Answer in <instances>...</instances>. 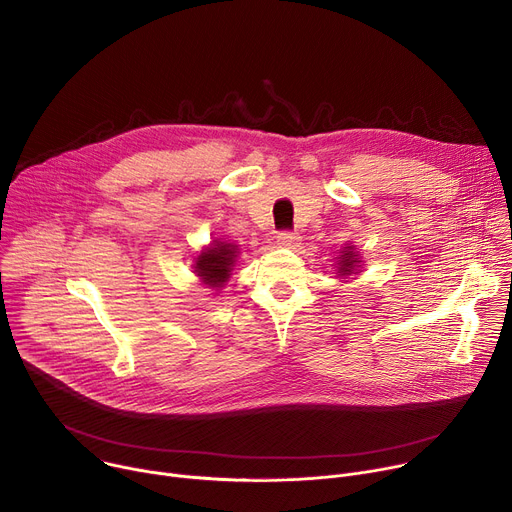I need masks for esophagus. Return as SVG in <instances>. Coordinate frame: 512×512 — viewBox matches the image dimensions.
Here are the masks:
<instances>
[{
    "instance_id": "1",
    "label": "esophagus",
    "mask_w": 512,
    "mask_h": 512,
    "mask_svg": "<svg viewBox=\"0 0 512 512\" xmlns=\"http://www.w3.org/2000/svg\"><path fill=\"white\" fill-rule=\"evenodd\" d=\"M277 243H279L281 247H287V249H296V247L300 245V235H298V233H289V231L279 233Z\"/></svg>"
}]
</instances>
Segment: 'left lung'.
Segmentation results:
<instances>
[{
	"label": "left lung",
	"mask_w": 512,
	"mask_h": 512,
	"mask_svg": "<svg viewBox=\"0 0 512 512\" xmlns=\"http://www.w3.org/2000/svg\"><path fill=\"white\" fill-rule=\"evenodd\" d=\"M362 269V257L354 249L352 243H346V247L340 249V255L336 257V275L344 281L352 275H358Z\"/></svg>",
	"instance_id": "obj_1"
}]
</instances>
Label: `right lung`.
Returning a JSON list of instances; mask_svg holds the SVG:
<instances>
[{
	"mask_svg": "<svg viewBox=\"0 0 512 512\" xmlns=\"http://www.w3.org/2000/svg\"><path fill=\"white\" fill-rule=\"evenodd\" d=\"M239 245L225 239H214L210 245L194 257L192 269L202 285L221 291L233 275V269L239 259Z\"/></svg>",
	"mask_w": 512,
	"mask_h": 512,
	"instance_id": "add662e5",
	"label": "right lung"
}]
</instances>
